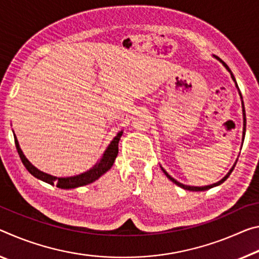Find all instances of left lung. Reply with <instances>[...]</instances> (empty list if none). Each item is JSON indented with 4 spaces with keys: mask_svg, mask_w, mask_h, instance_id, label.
<instances>
[{
    "mask_svg": "<svg viewBox=\"0 0 259 259\" xmlns=\"http://www.w3.org/2000/svg\"><path fill=\"white\" fill-rule=\"evenodd\" d=\"M217 58H218V57H217ZM218 59H219V58H218ZM219 61H220V62H222V63H223V64H224V66H225V67H226V69H227L228 71H230V72H231V70H230V67H228V66H227V64H226V63H225V62H223V61H222V59H219ZM231 75H232V79H233V80H234V81H235V78H234V75H233V73H232V72H231ZM235 83H236V81H235ZM236 87H237V83H236ZM242 107H243V119H244V127H243V140H244V135H245V112H244V105H243V102H242ZM235 164H236V163H235ZM235 164H234V166H233V167L231 168V171H230V172H228V173H227V175H226L225 177H224L222 180H220V181H218V182H215V184H213V185L204 186V187H192V186H186V185H182V184H180V182H178L177 180H175V179H173V178H172L171 176H168V175H167V172H166V171H164V169H163V172L165 173V176H166V177L168 178V179H169V180H171V181H173V182H175V184H176V185H178V186H179V187H181V188H184V189H187V190H192V192H202V190H206V189H210V188H212V187H215V186H218V185H220V184H223V182H224V181H225V180L227 179V178L231 176V173H232V171H233V169H234V167H235Z\"/></svg>",
    "mask_w": 259,
    "mask_h": 259,
    "instance_id": "8db88e82",
    "label": "left lung"
}]
</instances>
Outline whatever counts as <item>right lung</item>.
Segmentation results:
<instances>
[{
    "mask_svg": "<svg viewBox=\"0 0 259 259\" xmlns=\"http://www.w3.org/2000/svg\"><path fill=\"white\" fill-rule=\"evenodd\" d=\"M121 134L122 132H119L117 134V137L112 140L111 143H110L108 147V149L105 150L103 157H102L100 162L96 165H94L90 171L84 172L82 175H79L75 177H69V178L53 177L50 175H47V173L39 171L36 167H34L33 165L28 162L27 158L24 156L22 149L19 148V143L17 141L16 135H14V137H15V145L17 148V151H18L19 154V157L22 159L25 167L28 169V172L31 173V175H33L34 177L42 181L48 182L50 185H56V187L58 188L70 189V188H77V187H81V186H84V185L92 184L93 181L99 179L102 175H104L108 169H110V167L112 166L114 159H116L118 155V142H119Z\"/></svg>",
    "mask_w": 259,
    "mask_h": 259,
    "instance_id": "right-lung-1",
    "label": "right lung"
}]
</instances>
